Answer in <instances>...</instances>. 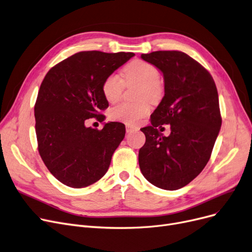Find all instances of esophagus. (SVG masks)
<instances>
[{
  "label": "esophagus",
  "instance_id": "obj_1",
  "mask_svg": "<svg viewBox=\"0 0 252 252\" xmlns=\"http://www.w3.org/2000/svg\"><path fill=\"white\" fill-rule=\"evenodd\" d=\"M139 128L135 126H132V125H126V133H130V132H134V130H138Z\"/></svg>",
  "mask_w": 252,
  "mask_h": 252
}]
</instances>
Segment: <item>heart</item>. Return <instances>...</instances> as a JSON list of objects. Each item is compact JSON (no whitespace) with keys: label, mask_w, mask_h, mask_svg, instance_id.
<instances>
[{"label":"heart","mask_w":252,"mask_h":252,"mask_svg":"<svg viewBox=\"0 0 252 252\" xmlns=\"http://www.w3.org/2000/svg\"><path fill=\"white\" fill-rule=\"evenodd\" d=\"M124 80L115 73L109 74L102 84V93L110 104L119 101L123 95L125 84L139 83L136 103L123 102L109 111V116L116 122L136 124L150 111L149 101L157 102L163 93V85L159 80L158 69L150 63L136 60L129 63L124 70ZM148 100H146V99Z\"/></svg>","instance_id":"obj_1"}]
</instances>
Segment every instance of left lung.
Wrapping results in <instances>:
<instances>
[{
  "label": "left lung",
  "instance_id": "left-lung-1",
  "mask_svg": "<svg viewBox=\"0 0 252 252\" xmlns=\"http://www.w3.org/2000/svg\"><path fill=\"white\" fill-rule=\"evenodd\" d=\"M141 58L162 72L165 95L151 114V126L141 128L146 141L139 150V166L157 188L179 189L210 159L221 126L216 85L211 74L182 51H155ZM162 124L170 125V136L158 130Z\"/></svg>",
  "mask_w": 252,
  "mask_h": 252
}]
</instances>
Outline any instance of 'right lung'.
<instances>
[{"label": "right lung", "mask_w": 252, "mask_h": 252, "mask_svg": "<svg viewBox=\"0 0 252 252\" xmlns=\"http://www.w3.org/2000/svg\"><path fill=\"white\" fill-rule=\"evenodd\" d=\"M133 52L81 51L52 67L35 104L38 150L49 172L67 187L81 189L100 180L126 134L125 125L86 127V119L103 122L109 104L102 84Z\"/></svg>", "instance_id": "1"}]
</instances>
